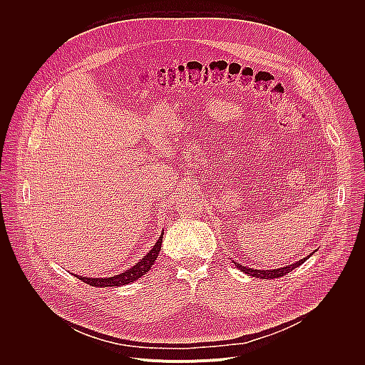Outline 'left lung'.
<instances>
[{
	"mask_svg": "<svg viewBox=\"0 0 365 365\" xmlns=\"http://www.w3.org/2000/svg\"><path fill=\"white\" fill-rule=\"evenodd\" d=\"M310 256H312V255H309L307 257H303L302 260H299V262H296V263H293V264H289V266H284V267H280V269H272V270L249 269V267H246V266H243V264H239V263H236V262H233V263H235V266H236L239 270H242L243 273H246V274H249V276H252V277H257V279H277V277L286 276V274L290 273L292 270H294V269H297L299 266H302Z\"/></svg>",
	"mask_w": 365,
	"mask_h": 365,
	"instance_id": "8db88e82",
	"label": "left lung"
}]
</instances>
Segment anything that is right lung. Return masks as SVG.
<instances>
[{
	"instance_id": "obj_1",
	"label": "right lung",
	"mask_w": 365,
	"mask_h": 365,
	"mask_svg": "<svg viewBox=\"0 0 365 365\" xmlns=\"http://www.w3.org/2000/svg\"><path fill=\"white\" fill-rule=\"evenodd\" d=\"M162 239H163V233L160 235V237L158 239V242L155 243V246L149 250V253L146 256H143V259H140L135 266H132L130 269H128L126 272L112 276V277H82V276H76L79 280H82L83 283L93 286V287H118V286H125L129 283L136 282L138 279H140L143 274H146L150 267L153 266V263L156 262L160 247H162Z\"/></svg>"
}]
</instances>
